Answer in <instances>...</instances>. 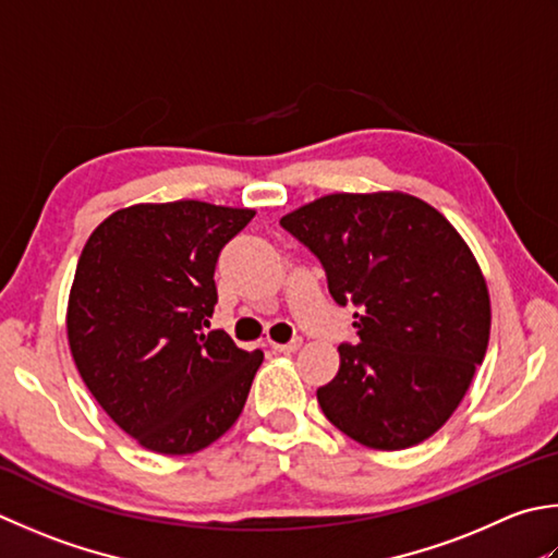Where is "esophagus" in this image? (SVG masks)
Masks as SVG:
<instances>
[{"label":"esophagus","mask_w":558,"mask_h":558,"mask_svg":"<svg viewBox=\"0 0 558 558\" xmlns=\"http://www.w3.org/2000/svg\"><path fill=\"white\" fill-rule=\"evenodd\" d=\"M300 345H302L300 338H292V341H288V343H272V351H276V353H294Z\"/></svg>","instance_id":"esophagus-1"}]
</instances>
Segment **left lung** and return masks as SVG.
<instances>
[{
	"label": "left lung",
	"instance_id": "left-lung-1",
	"mask_svg": "<svg viewBox=\"0 0 558 558\" xmlns=\"http://www.w3.org/2000/svg\"><path fill=\"white\" fill-rule=\"evenodd\" d=\"M319 258L357 345L316 389L324 416L375 450L442 428L484 363L490 304L476 258L445 217L407 193L324 195L280 220Z\"/></svg>",
	"mask_w": 558,
	"mask_h": 558
}]
</instances>
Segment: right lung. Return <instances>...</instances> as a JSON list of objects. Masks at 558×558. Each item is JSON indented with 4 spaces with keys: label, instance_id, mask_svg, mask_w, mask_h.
<instances>
[{
    "label": "right lung",
    "instance_id": "obj_1",
    "mask_svg": "<svg viewBox=\"0 0 558 558\" xmlns=\"http://www.w3.org/2000/svg\"><path fill=\"white\" fill-rule=\"evenodd\" d=\"M254 210L133 205L94 229L76 264L68 338L94 399L130 438L193 454L232 428L260 351L210 329L220 251Z\"/></svg>",
    "mask_w": 558,
    "mask_h": 558
}]
</instances>
